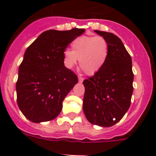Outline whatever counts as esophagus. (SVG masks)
<instances>
[{"label": "esophagus", "mask_w": 156, "mask_h": 156, "mask_svg": "<svg viewBox=\"0 0 156 156\" xmlns=\"http://www.w3.org/2000/svg\"><path fill=\"white\" fill-rule=\"evenodd\" d=\"M83 81H84V78H82V77H79V78H78V81H79V82H82Z\"/></svg>", "instance_id": "obj_1"}]
</instances>
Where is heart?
Instances as JSON below:
<instances>
[{"label":"heart","instance_id":"heart-1","mask_svg":"<svg viewBox=\"0 0 156 156\" xmlns=\"http://www.w3.org/2000/svg\"><path fill=\"white\" fill-rule=\"evenodd\" d=\"M109 56V45L100 36H82L71 43V50L64 52V64L72 69L79 60V65L87 75H92L106 64Z\"/></svg>","mask_w":156,"mask_h":156}]
</instances>
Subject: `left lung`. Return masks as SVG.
Returning a JSON list of instances; mask_svg holds the SVG:
<instances>
[{"mask_svg": "<svg viewBox=\"0 0 156 156\" xmlns=\"http://www.w3.org/2000/svg\"><path fill=\"white\" fill-rule=\"evenodd\" d=\"M94 31L107 41L109 56L104 67L83 81V111L92 124L112 127L123 118L130 107L134 89L132 61L118 36Z\"/></svg>", "mask_w": 156, "mask_h": 156, "instance_id": "1", "label": "left lung"}]
</instances>
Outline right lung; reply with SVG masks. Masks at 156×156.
<instances>
[{"instance_id": "right-lung-1", "label": "right lung", "mask_w": 156, "mask_h": 156, "mask_svg": "<svg viewBox=\"0 0 156 156\" xmlns=\"http://www.w3.org/2000/svg\"><path fill=\"white\" fill-rule=\"evenodd\" d=\"M85 32L50 29L43 32L26 49L19 69L17 102L28 120L41 123L55 119L66 95L78 83V77L64 64V52Z\"/></svg>"}]
</instances>
